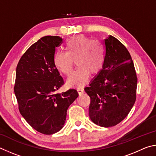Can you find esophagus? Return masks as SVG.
<instances>
[{"label": "esophagus", "instance_id": "esophagus-1", "mask_svg": "<svg viewBox=\"0 0 156 156\" xmlns=\"http://www.w3.org/2000/svg\"><path fill=\"white\" fill-rule=\"evenodd\" d=\"M77 91L79 92V94H82L84 92L83 88V87H79V88H77Z\"/></svg>", "mask_w": 156, "mask_h": 156}]
</instances>
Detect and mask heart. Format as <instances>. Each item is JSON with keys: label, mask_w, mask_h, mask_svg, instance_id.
<instances>
[{"label": "heart", "mask_w": 156, "mask_h": 156, "mask_svg": "<svg viewBox=\"0 0 156 156\" xmlns=\"http://www.w3.org/2000/svg\"><path fill=\"white\" fill-rule=\"evenodd\" d=\"M66 52L57 51L53 62L64 75L72 72L74 60L77 68L67 80L68 86H82L88 80L90 73L95 74L101 69L105 60V48L99 40L80 35L70 37L65 43Z\"/></svg>", "instance_id": "1"}]
</instances>
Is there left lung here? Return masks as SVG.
<instances>
[{"label": "left lung", "instance_id": "8db88e82", "mask_svg": "<svg viewBox=\"0 0 156 156\" xmlns=\"http://www.w3.org/2000/svg\"><path fill=\"white\" fill-rule=\"evenodd\" d=\"M103 68L84 90L90 97L89 116L96 125L119 124L132 110L136 99L137 76L126 47L112 35L104 40Z\"/></svg>", "mask_w": 156, "mask_h": 156}]
</instances>
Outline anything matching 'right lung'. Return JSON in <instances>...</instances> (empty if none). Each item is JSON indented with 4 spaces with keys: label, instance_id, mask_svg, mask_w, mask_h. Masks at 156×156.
<instances>
[{
    "label": "right lung",
    "instance_id": "add662e5",
    "mask_svg": "<svg viewBox=\"0 0 156 156\" xmlns=\"http://www.w3.org/2000/svg\"><path fill=\"white\" fill-rule=\"evenodd\" d=\"M59 36H44L32 44L21 57L16 68L14 92L18 109L34 129L46 135L64 127L67 110L79 94L75 89L56 91L64 81L54 64Z\"/></svg>",
    "mask_w": 156,
    "mask_h": 156
}]
</instances>
